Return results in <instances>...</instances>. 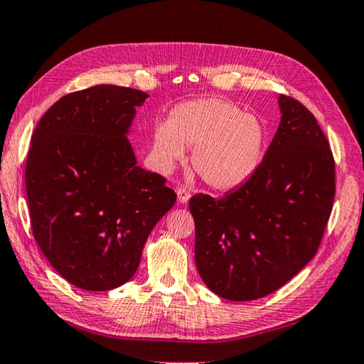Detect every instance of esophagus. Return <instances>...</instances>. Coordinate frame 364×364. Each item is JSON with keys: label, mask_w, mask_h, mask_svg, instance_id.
<instances>
[{"label": "esophagus", "mask_w": 364, "mask_h": 364, "mask_svg": "<svg viewBox=\"0 0 364 364\" xmlns=\"http://www.w3.org/2000/svg\"><path fill=\"white\" fill-rule=\"evenodd\" d=\"M176 194H178V202L180 203H186L191 197L189 189H186V188H178Z\"/></svg>", "instance_id": "esophagus-1"}]
</instances>
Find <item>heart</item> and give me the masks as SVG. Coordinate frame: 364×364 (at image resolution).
<instances>
[{"label": "heart", "mask_w": 364, "mask_h": 364, "mask_svg": "<svg viewBox=\"0 0 364 364\" xmlns=\"http://www.w3.org/2000/svg\"><path fill=\"white\" fill-rule=\"evenodd\" d=\"M266 127L256 114L224 98H199L173 109L154 130V159L168 171L194 149L193 168L210 188L229 191L255 173L266 148Z\"/></svg>", "instance_id": "obj_1"}]
</instances>
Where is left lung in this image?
Instances as JSON below:
<instances>
[{
    "label": "left lung",
    "mask_w": 364,
    "mask_h": 364,
    "mask_svg": "<svg viewBox=\"0 0 364 364\" xmlns=\"http://www.w3.org/2000/svg\"><path fill=\"white\" fill-rule=\"evenodd\" d=\"M282 121L259 167L223 199L191 197L196 266L211 291L253 301L277 291L312 259L331 216L336 164L301 102L280 95Z\"/></svg>",
    "instance_id": "obj_1"
}]
</instances>
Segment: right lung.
<instances>
[{
	"mask_svg": "<svg viewBox=\"0 0 364 364\" xmlns=\"http://www.w3.org/2000/svg\"><path fill=\"white\" fill-rule=\"evenodd\" d=\"M148 94L117 85L71 92L46 111L25 165L33 237L65 280L108 291L136 272L176 194L143 170L127 130Z\"/></svg>",
	"mask_w": 364,
	"mask_h": 364,
	"instance_id": "obj_1",
	"label": "right lung"
}]
</instances>
